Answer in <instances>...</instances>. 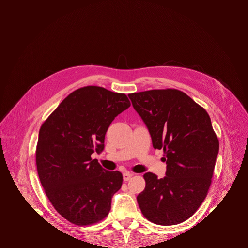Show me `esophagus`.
<instances>
[{"label":"esophagus","mask_w":248,"mask_h":248,"mask_svg":"<svg viewBox=\"0 0 248 248\" xmlns=\"http://www.w3.org/2000/svg\"><path fill=\"white\" fill-rule=\"evenodd\" d=\"M123 177H124V181H128L129 179H131L132 177H133V174L132 173H127V172H125V173H124L123 174Z\"/></svg>","instance_id":"1"}]
</instances>
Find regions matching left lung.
I'll return each mask as SVG.
<instances>
[{
  "mask_svg": "<svg viewBox=\"0 0 248 248\" xmlns=\"http://www.w3.org/2000/svg\"><path fill=\"white\" fill-rule=\"evenodd\" d=\"M149 129L155 149H163L166 176L144 175L146 188L137 197L140 211L159 225L184 222L197 211L211 184L219 141L209 114L177 89L128 94Z\"/></svg>",
  "mask_w": 248,
  "mask_h": 248,
  "instance_id": "left-lung-1",
  "label": "left lung"
}]
</instances>
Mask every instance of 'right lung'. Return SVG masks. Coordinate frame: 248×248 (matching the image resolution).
Returning <instances> with one entry per match:
<instances>
[{"instance_id":"add662e5","label":"right lung","mask_w":248,"mask_h":248,"mask_svg":"<svg viewBox=\"0 0 248 248\" xmlns=\"http://www.w3.org/2000/svg\"><path fill=\"white\" fill-rule=\"evenodd\" d=\"M129 107L124 93L82 87L65 98L39 131V179L56 211L73 224L106 218L113 194L122 187V173L107 171L91 155L103 151L108 126Z\"/></svg>"}]
</instances>
